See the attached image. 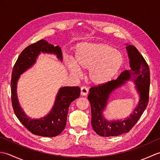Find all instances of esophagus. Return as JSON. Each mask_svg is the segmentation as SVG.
Masks as SVG:
<instances>
[{"label": "esophagus", "mask_w": 160, "mask_h": 160, "mask_svg": "<svg viewBox=\"0 0 160 160\" xmlns=\"http://www.w3.org/2000/svg\"><path fill=\"white\" fill-rule=\"evenodd\" d=\"M88 94V89L86 87H82L80 89V95L82 96H86Z\"/></svg>", "instance_id": "esophagus-1"}]
</instances>
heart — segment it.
I'll list each match as a JSON object with an SVG mask.
<instances>
[{"mask_svg": "<svg viewBox=\"0 0 160 160\" xmlns=\"http://www.w3.org/2000/svg\"><path fill=\"white\" fill-rule=\"evenodd\" d=\"M124 64L122 54L105 43H82L75 53L74 62H67L72 76H80L79 69L89 70L88 78L97 85L106 84L116 76Z\"/></svg>", "mask_w": 160, "mask_h": 160, "instance_id": "1", "label": "heart"}]
</instances>
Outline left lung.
Returning a JSON list of instances; mask_svg holds the SVG:
<instances>
[{"label":"left lung","instance_id":"1","mask_svg":"<svg viewBox=\"0 0 160 160\" xmlns=\"http://www.w3.org/2000/svg\"><path fill=\"white\" fill-rule=\"evenodd\" d=\"M127 45L126 49L131 70L123 71L116 80L93 87L89 89L88 99L91 104V125L96 133L102 137L118 136L129 132L137 123L148 105L150 87L148 65L136 47L127 44ZM128 80H132L135 83V87L140 96L137 107L124 120H107L103 116V111L107 106L110 94Z\"/></svg>","mask_w":160,"mask_h":160}]
</instances>
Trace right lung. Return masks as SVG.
Instances as JSON below:
<instances>
[{"instance_id":"1","label":"right lung","mask_w":160,"mask_h":160,"mask_svg":"<svg viewBox=\"0 0 160 160\" xmlns=\"http://www.w3.org/2000/svg\"><path fill=\"white\" fill-rule=\"evenodd\" d=\"M41 53L53 54L58 59L62 61L60 47L49 44L45 40H40L27 47L20 54L13 68L11 80L12 102L16 117L32 133L52 138L60 134L65 128L69 105L79 98L80 89L78 87H61L56 95L52 110L48 114L39 119H32L28 116L19 103L17 96V83L20 75L36 63V59Z\"/></svg>"}]
</instances>
